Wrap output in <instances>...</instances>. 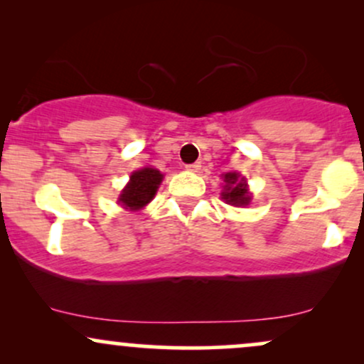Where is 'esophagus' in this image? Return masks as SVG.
<instances>
[{
	"mask_svg": "<svg viewBox=\"0 0 364 364\" xmlns=\"http://www.w3.org/2000/svg\"><path fill=\"white\" fill-rule=\"evenodd\" d=\"M186 169L191 171V173H198V171L202 169V164H200V162H195V164H188Z\"/></svg>",
	"mask_w": 364,
	"mask_h": 364,
	"instance_id": "1",
	"label": "esophagus"
}]
</instances>
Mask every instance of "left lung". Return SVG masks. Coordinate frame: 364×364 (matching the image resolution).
I'll return each instance as SVG.
<instances>
[{
    "instance_id": "8db88e82",
    "label": "left lung",
    "mask_w": 364,
    "mask_h": 364,
    "mask_svg": "<svg viewBox=\"0 0 364 364\" xmlns=\"http://www.w3.org/2000/svg\"><path fill=\"white\" fill-rule=\"evenodd\" d=\"M224 190L220 196L225 203L235 207H246L252 202V193L248 191V183L240 173H225L224 176Z\"/></svg>"
}]
</instances>
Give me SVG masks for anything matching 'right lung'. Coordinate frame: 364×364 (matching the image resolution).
I'll use <instances>...</instances> for the list:
<instances>
[{"mask_svg": "<svg viewBox=\"0 0 364 364\" xmlns=\"http://www.w3.org/2000/svg\"><path fill=\"white\" fill-rule=\"evenodd\" d=\"M161 171L154 168H144L132 173L128 185L121 191L118 202L128 210H140L157 193V188L162 183Z\"/></svg>", "mask_w": 364, "mask_h": 364, "instance_id": "obj_1", "label": "right lung"}]
</instances>
